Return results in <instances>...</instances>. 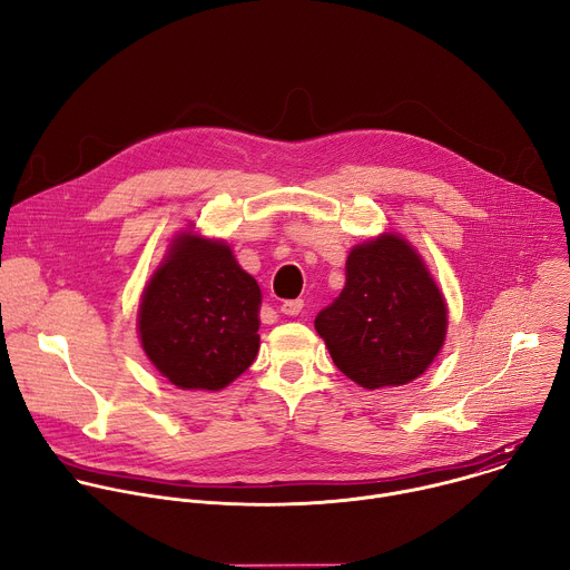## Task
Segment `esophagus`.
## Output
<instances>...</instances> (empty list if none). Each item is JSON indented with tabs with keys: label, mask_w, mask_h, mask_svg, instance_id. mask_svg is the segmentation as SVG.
<instances>
[{
	"label": "esophagus",
	"mask_w": 570,
	"mask_h": 570,
	"mask_svg": "<svg viewBox=\"0 0 570 570\" xmlns=\"http://www.w3.org/2000/svg\"><path fill=\"white\" fill-rule=\"evenodd\" d=\"M279 311H282L284 315L295 317V315H299V313L304 311V302H302V299H288V302H284V304L279 306Z\"/></svg>",
	"instance_id": "esophagus-1"
}]
</instances>
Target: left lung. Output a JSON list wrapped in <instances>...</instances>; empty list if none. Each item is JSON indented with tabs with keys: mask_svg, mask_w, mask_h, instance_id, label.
<instances>
[{
	"mask_svg": "<svg viewBox=\"0 0 570 570\" xmlns=\"http://www.w3.org/2000/svg\"><path fill=\"white\" fill-rule=\"evenodd\" d=\"M343 293L315 317L336 367L365 390L426 372L446 336V302L426 264L399 234L354 246Z\"/></svg>",
	"mask_w": 570,
	"mask_h": 570,
	"instance_id": "8db88e82",
	"label": "left lung"
}]
</instances>
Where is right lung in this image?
<instances>
[{"label":"right lung","instance_id":"right-lung-1","mask_svg":"<svg viewBox=\"0 0 570 570\" xmlns=\"http://www.w3.org/2000/svg\"><path fill=\"white\" fill-rule=\"evenodd\" d=\"M259 284L227 243L178 234L141 293V347L174 385L220 390L259 352Z\"/></svg>","mask_w":570,"mask_h":570}]
</instances>
